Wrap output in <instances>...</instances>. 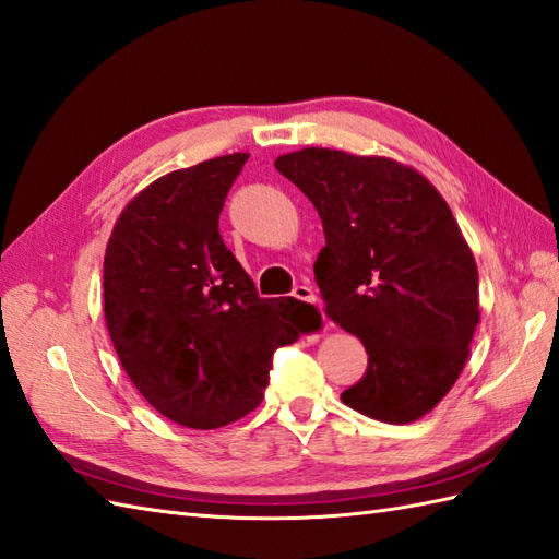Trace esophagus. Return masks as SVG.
I'll use <instances>...</instances> for the list:
<instances>
[{
  "label": "esophagus",
  "instance_id": "1",
  "mask_svg": "<svg viewBox=\"0 0 559 559\" xmlns=\"http://www.w3.org/2000/svg\"><path fill=\"white\" fill-rule=\"evenodd\" d=\"M292 296L298 298V301H306V304H316L318 301L316 292H312V287H308V284H298V287H294ZM322 318H324V312H322Z\"/></svg>",
  "mask_w": 559,
  "mask_h": 559
}]
</instances>
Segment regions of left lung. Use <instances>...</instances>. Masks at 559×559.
Returning <instances> with one entry per match:
<instances>
[{"instance_id": "obj_1", "label": "left lung", "mask_w": 559, "mask_h": 559, "mask_svg": "<svg viewBox=\"0 0 559 559\" xmlns=\"http://www.w3.org/2000/svg\"><path fill=\"white\" fill-rule=\"evenodd\" d=\"M275 168L316 206L324 308L367 350L342 401L389 425L427 415L457 382L479 324V272L448 203L391 158L310 146Z\"/></svg>"}]
</instances>
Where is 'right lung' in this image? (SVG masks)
Returning a JSON list of instances; mask_svg holds the SVG:
<instances>
[{
    "label": "right lung",
    "instance_id": "1",
    "mask_svg": "<svg viewBox=\"0 0 559 559\" xmlns=\"http://www.w3.org/2000/svg\"><path fill=\"white\" fill-rule=\"evenodd\" d=\"M249 154L163 175L120 213L104 255V312L130 382L160 415L217 429L251 413L272 356L316 324L296 298H261L221 237Z\"/></svg>",
    "mask_w": 559,
    "mask_h": 559
}]
</instances>
